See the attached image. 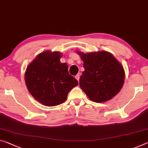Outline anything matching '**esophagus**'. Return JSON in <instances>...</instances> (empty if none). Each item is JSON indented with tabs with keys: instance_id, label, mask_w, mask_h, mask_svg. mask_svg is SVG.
I'll list each match as a JSON object with an SVG mask.
<instances>
[{
	"instance_id": "34e87169",
	"label": "esophagus",
	"mask_w": 148,
	"mask_h": 148,
	"mask_svg": "<svg viewBox=\"0 0 148 148\" xmlns=\"http://www.w3.org/2000/svg\"><path fill=\"white\" fill-rule=\"evenodd\" d=\"M79 77H80V74H77L76 76H75V77H76V79L78 82H79Z\"/></svg>"
}]
</instances>
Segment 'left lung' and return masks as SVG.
<instances>
[{
	"label": "left lung",
	"mask_w": 148,
	"mask_h": 148,
	"mask_svg": "<svg viewBox=\"0 0 148 148\" xmlns=\"http://www.w3.org/2000/svg\"><path fill=\"white\" fill-rule=\"evenodd\" d=\"M77 53L84 62L85 69L80 76L79 86L90 100L101 103L119 93L125 74L123 65L113 55L106 51Z\"/></svg>",
	"instance_id": "left-lung-1"
}]
</instances>
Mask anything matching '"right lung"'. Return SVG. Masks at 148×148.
<instances>
[{"instance_id": "right-lung-1", "label": "right lung", "mask_w": 148, "mask_h": 148, "mask_svg": "<svg viewBox=\"0 0 148 148\" xmlns=\"http://www.w3.org/2000/svg\"><path fill=\"white\" fill-rule=\"evenodd\" d=\"M59 51H42L27 67L25 81L32 96L47 106H57L65 102L68 93L78 85L77 79L62 63Z\"/></svg>"}]
</instances>
